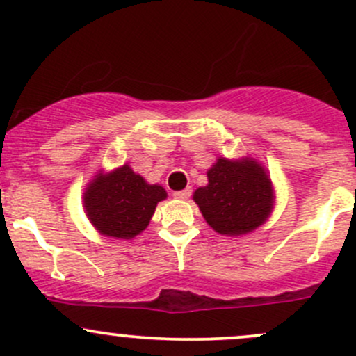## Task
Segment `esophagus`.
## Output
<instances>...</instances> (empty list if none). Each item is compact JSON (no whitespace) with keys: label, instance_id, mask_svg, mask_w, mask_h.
<instances>
[{"label":"esophagus","instance_id":"esophagus-1","mask_svg":"<svg viewBox=\"0 0 356 356\" xmlns=\"http://www.w3.org/2000/svg\"><path fill=\"white\" fill-rule=\"evenodd\" d=\"M191 194H192L191 187H186V189H182V191H175L174 192V197L175 199H181V201H186V199L191 197Z\"/></svg>","mask_w":356,"mask_h":356}]
</instances>
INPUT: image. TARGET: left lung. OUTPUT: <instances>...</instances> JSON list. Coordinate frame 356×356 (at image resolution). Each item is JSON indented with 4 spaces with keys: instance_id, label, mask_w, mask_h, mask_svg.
Masks as SVG:
<instances>
[{
    "instance_id": "1",
    "label": "left lung",
    "mask_w": 356,
    "mask_h": 356,
    "mask_svg": "<svg viewBox=\"0 0 356 356\" xmlns=\"http://www.w3.org/2000/svg\"><path fill=\"white\" fill-rule=\"evenodd\" d=\"M207 179L209 184L194 192V201L219 234H246L268 218L273 202L271 181L254 161L218 159Z\"/></svg>"
}]
</instances>
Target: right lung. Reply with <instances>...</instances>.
Returning a JSON list of instances; mask_svg holds the SVG:
<instances>
[{"label":"right lung","mask_w":356,"mask_h":356,"mask_svg":"<svg viewBox=\"0 0 356 356\" xmlns=\"http://www.w3.org/2000/svg\"><path fill=\"white\" fill-rule=\"evenodd\" d=\"M167 197L161 186H150L129 165L97 179L85 192L88 219L102 234L129 239L142 232L155 206Z\"/></svg>","instance_id":"obj_1"}]
</instances>
